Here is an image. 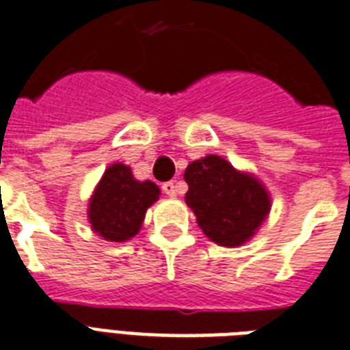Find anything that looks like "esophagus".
Returning <instances> with one entry per match:
<instances>
[{
  "label": "esophagus",
  "mask_w": 350,
  "mask_h": 350,
  "mask_svg": "<svg viewBox=\"0 0 350 350\" xmlns=\"http://www.w3.org/2000/svg\"><path fill=\"white\" fill-rule=\"evenodd\" d=\"M162 191L167 195V197H175L177 195V186L173 180H167V183L162 184Z\"/></svg>",
  "instance_id": "1"
}]
</instances>
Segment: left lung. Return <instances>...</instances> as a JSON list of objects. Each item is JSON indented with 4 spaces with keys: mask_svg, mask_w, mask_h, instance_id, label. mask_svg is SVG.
<instances>
[{
    "mask_svg": "<svg viewBox=\"0 0 350 350\" xmlns=\"http://www.w3.org/2000/svg\"><path fill=\"white\" fill-rule=\"evenodd\" d=\"M186 204L208 239L221 246H241L252 239L270 212V195L261 180L237 172L219 155L193 161L184 172Z\"/></svg>",
    "mask_w": 350,
    "mask_h": 350,
    "instance_id": "8db88e82",
    "label": "left lung"
}]
</instances>
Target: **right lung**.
<instances>
[{
  "mask_svg": "<svg viewBox=\"0 0 350 350\" xmlns=\"http://www.w3.org/2000/svg\"><path fill=\"white\" fill-rule=\"evenodd\" d=\"M161 195L151 180H137L131 167L116 162L104 172L89 199L88 217L93 232L105 241L122 243L135 237L144 223L146 210Z\"/></svg>",
  "mask_w": 350,
  "mask_h": 350,
  "instance_id": "1",
  "label": "right lung"
}]
</instances>
